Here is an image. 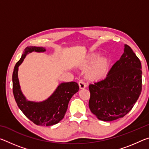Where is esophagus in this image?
Returning a JSON list of instances; mask_svg holds the SVG:
<instances>
[{"label": "esophagus", "mask_w": 149, "mask_h": 149, "mask_svg": "<svg viewBox=\"0 0 149 149\" xmlns=\"http://www.w3.org/2000/svg\"><path fill=\"white\" fill-rule=\"evenodd\" d=\"M79 86L80 89H85V87H86V84H85V83L84 81L83 80H80L79 81Z\"/></svg>", "instance_id": "esophagus-1"}]
</instances>
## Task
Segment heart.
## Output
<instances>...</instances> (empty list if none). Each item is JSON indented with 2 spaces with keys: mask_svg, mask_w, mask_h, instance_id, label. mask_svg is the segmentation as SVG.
Segmentation results:
<instances>
[{
  "mask_svg": "<svg viewBox=\"0 0 149 149\" xmlns=\"http://www.w3.org/2000/svg\"><path fill=\"white\" fill-rule=\"evenodd\" d=\"M95 64L89 70V75L94 79H100L104 77L109 69L110 60L107 57H102L100 52H95L88 56L84 62L85 67H89Z\"/></svg>",
  "mask_w": 149,
  "mask_h": 149,
  "instance_id": "heart-1",
  "label": "heart"
}]
</instances>
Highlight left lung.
I'll use <instances>...</instances> for the list:
<instances>
[{
	"instance_id": "left-lung-1",
	"label": "left lung",
	"mask_w": 149,
	"mask_h": 149,
	"mask_svg": "<svg viewBox=\"0 0 149 149\" xmlns=\"http://www.w3.org/2000/svg\"><path fill=\"white\" fill-rule=\"evenodd\" d=\"M89 88V107L98 119L111 122L125 116L142 89L141 64L131 47L124 45L122 56L104 79L90 84Z\"/></svg>"
}]
</instances>
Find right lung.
Instances as JSON below:
<instances>
[{"label": "right lung", "instance_id": "add662e5", "mask_svg": "<svg viewBox=\"0 0 149 149\" xmlns=\"http://www.w3.org/2000/svg\"><path fill=\"white\" fill-rule=\"evenodd\" d=\"M45 51L46 49L44 47L33 46L26 47L21 58L14 67L12 84L14 99L25 116L37 125L50 126L56 124L64 118L70 100L79 91V87L75 82H63L58 85L52 94L47 99L35 102L26 99L19 85L18 68L28 54L33 52Z\"/></svg>", "mask_w": 149, "mask_h": 149}]
</instances>
